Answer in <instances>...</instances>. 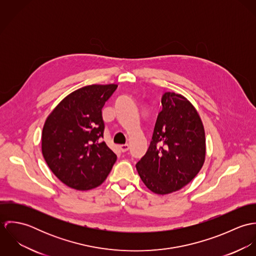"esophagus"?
Instances as JSON below:
<instances>
[{"mask_svg":"<svg viewBox=\"0 0 256 256\" xmlns=\"http://www.w3.org/2000/svg\"><path fill=\"white\" fill-rule=\"evenodd\" d=\"M119 148H120V150H121L122 152H127V150H129V145H127V144H125V145H120Z\"/></svg>","mask_w":256,"mask_h":256,"instance_id":"obj_1","label":"esophagus"}]
</instances>
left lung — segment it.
I'll return each mask as SVG.
<instances>
[{
    "label": "left lung",
    "mask_w": 256,
    "mask_h": 256,
    "mask_svg": "<svg viewBox=\"0 0 256 256\" xmlns=\"http://www.w3.org/2000/svg\"><path fill=\"white\" fill-rule=\"evenodd\" d=\"M162 104L150 144L136 168L150 191L164 195L198 174L205 162L206 140L202 120L186 98L168 92Z\"/></svg>",
    "instance_id": "obj_1"
}]
</instances>
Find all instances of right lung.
Wrapping results in <instances>:
<instances>
[{
	"mask_svg": "<svg viewBox=\"0 0 256 256\" xmlns=\"http://www.w3.org/2000/svg\"><path fill=\"white\" fill-rule=\"evenodd\" d=\"M117 84H90L68 94L45 120L41 150L52 172L67 186L90 190L104 182L116 154L104 138L102 110Z\"/></svg>",
	"mask_w": 256,
	"mask_h": 256,
	"instance_id": "1",
	"label": "right lung"
}]
</instances>
